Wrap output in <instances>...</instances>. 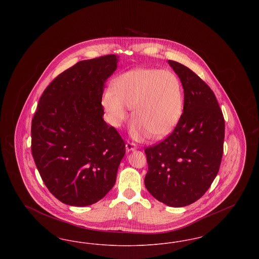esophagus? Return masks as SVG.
I'll return each instance as SVG.
<instances>
[{"label":"esophagus","instance_id":"esophagus-1","mask_svg":"<svg viewBox=\"0 0 259 259\" xmlns=\"http://www.w3.org/2000/svg\"><path fill=\"white\" fill-rule=\"evenodd\" d=\"M125 147H126L127 152H130V151H133V150L137 149V146H136L135 144H133V143H127Z\"/></svg>","mask_w":259,"mask_h":259}]
</instances>
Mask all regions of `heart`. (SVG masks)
<instances>
[{"instance_id": "b5f03b06", "label": "heart", "mask_w": 259, "mask_h": 259, "mask_svg": "<svg viewBox=\"0 0 259 259\" xmlns=\"http://www.w3.org/2000/svg\"><path fill=\"white\" fill-rule=\"evenodd\" d=\"M110 123L119 127L132 109V134L162 139L171 134L184 111V90L168 70L136 68L118 75L102 95Z\"/></svg>"}]
</instances>
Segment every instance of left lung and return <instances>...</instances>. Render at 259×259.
Returning a JSON list of instances; mask_svg holds the SVG:
<instances>
[{"mask_svg": "<svg viewBox=\"0 0 259 259\" xmlns=\"http://www.w3.org/2000/svg\"><path fill=\"white\" fill-rule=\"evenodd\" d=\"M184 88V112L172 134L146 148L148 192L170 207L202 197L215 179L223 153L224 118L213 92L195 73L169 60Z\"/></svg>", "mask_w": 259, "mask_h": 259, "instance_id": "left-lung-1", "label": "left lung"}]
</instances>
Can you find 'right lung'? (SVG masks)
Segmentation results:
<instances>
[{
  "label": "right lung",
  "instance_id": "right-lung-1",
  "mask_svg": "<svg viewBox=\"0 0 259 259\" xmlns=\"http://www.w3.org/2000/svg\"><path fill=\"white\" fill-rule=\"evenodd\" d=\"M114 54L76 63L44 91L32 120V154L50 192L85 207L105 197L116 181L125 144L104 120L102 95L117 68Z\"/></svg>",
  "mask_w": 259,
  "mask_h": 259
}]
</instances>
